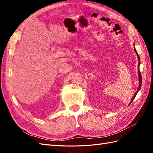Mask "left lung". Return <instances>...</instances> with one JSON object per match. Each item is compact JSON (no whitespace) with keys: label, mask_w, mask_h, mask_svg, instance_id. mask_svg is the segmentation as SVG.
<instances>
[{"label":"left lung","mask_w":153,"mask_h":153,"mask_svg":"<svg viewBox=\"0 0 153 153\" xmlns=\"http://www.w3.org/2000/svg\"><path fill=\"white\" fill-rule=\"evenodd\" d=\"M134 50H135V52H136V54H137V57H138V80H139V86H138V89H137V91H136V92L135 93V94H134V96H133V98H132V99H131V101H130V102H129V105L131 103V102L133 101V100H134V98H135V96H136L137 94L138 93V92L140 91V88H141V86H142V76H141V73H140V68H139V67H140V60L139 55H138V53H137V50H136V49H135V45H134Z\"/></svg>","instance_id":"8db88e82"}]
</instances>
